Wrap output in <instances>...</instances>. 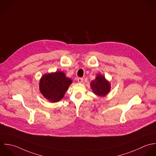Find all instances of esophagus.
Returning <instances> with one entry per match:
<instances>
[{
    "mask_svg": "<svg viewBox=\"0 0 156 156\" xmlns=\"http://www.w3.org/2000/svg\"><path fill=\"white\" fill-rule=\"evenodd\" d=\"M77 80H78V83H83V81L84 79H83V78H80V77H79V78H78Z\"/></svg>",
    "mask_w": 156,
    "mask_h": 156,
    "instance_id": "34e87169",
    "label": "esophagus"
}]
</instances>
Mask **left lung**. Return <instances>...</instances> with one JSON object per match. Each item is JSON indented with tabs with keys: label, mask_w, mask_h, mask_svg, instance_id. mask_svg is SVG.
Listing matches in <instances>:
<instances>
[{
	"label": "left lung",
	"mask_w": 156,
	"mask_h": 156,
	"mask_svg": "<svg viewBox=\"0 0 156 156\" xmlns=\"http://www.w3.org/2000/svg\"><path fill=\"white\" fill-rule=\"evenodd\" d=\"M90 86L94 94L101 96L106 95L110 89V84L101 75H98L96 79L91 82Z\"/></svg>",
	"instance_id": "obj_1"
}]
</instances>
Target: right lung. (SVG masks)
<instances>
[{"mask_svg": "<svg viewBox=\"0 0 156 156\" xmlns=\"http://www.w3.org/2000/svg\"><path fill=\"white\" fill-rule=\"evenodd\" d=\"M72 80L62 72L43 75L40 81V90L44 98L51 102H58L63 98Z\"/></svg>", "mask_w": 156, "mask_h": 156, "instance_id": "right-lung-1", "label": "right lung"}]
</instances>
